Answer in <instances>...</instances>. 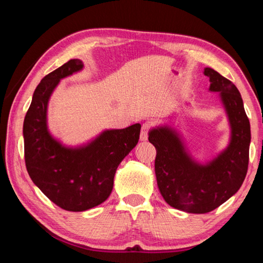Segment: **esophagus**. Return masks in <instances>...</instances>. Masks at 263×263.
Instances as JSON below:
<instances>
[{
  "label": "esophagus",
  "instance_id": "1",
  "mask_svg": "<svg viewBox=\"0 0 263 263\" xmlns=\"http://www.w3.org/2000/svg\"><path fill=\"white\" fill-rule=\"evenodd\" d=\"M149 128H150V123L146 122L143 123L141 126V132H140V140L144 141L148 139V133H149Z\"/></svg>",
  "mask_w": 263,
  "mask_h": 263
}]
</instances>
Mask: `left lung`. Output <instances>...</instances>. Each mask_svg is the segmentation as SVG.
I'll use <instances>...</instances> for the list:
<instances>
[{
	"label": "left lung",
	"instance_id": "8db88e82",
	"mask_svg": "<svg viewBox=\"0 0 263 263\" xmlns=\"http://www.w3.org/2000/svg\"><path fill=\"white\" fill-rule=\"evenodd\" d=\"M210 90L219 91L232 126L230 146L208 165H198L170 127L154 128L149 142L156 148L155 173L158 189L171 206L191 214H206L235 194L248 173L250 121L234 83L210 68L204 69Z\"/></svg>",
	"mask_w": 263,
	"mask_h": 263
}]
</instances>
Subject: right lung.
I'll return each instance as SVG.
<instances>
[{
    "mask_svg": "<svg viewBox=\"0 0 263 263\" xmlns=\"http://www.w3.org/2000/svg\"><path fill=\"white\" fill-rule=\"evenodd\" d=\"M70 60L42 79L24 122L25 161L32 182L60 208L91 209L109 197L117 166L137 146L141 125L102 133L88 146L65 148L49 135L46 110L49 96L62 78L82 69Z\"/></svg>",
    "mask_w": 263,
    "mask_h": 263,
    "instance_id": "1",
    "label": "right lung"
}]
</instances>
